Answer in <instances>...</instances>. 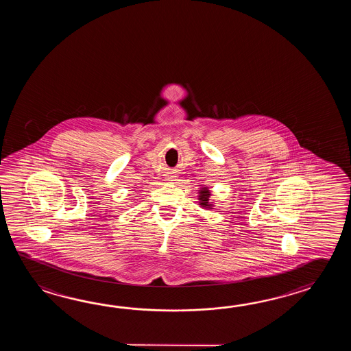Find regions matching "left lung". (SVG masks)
<instances>
[{
	"instance_id": "obj_1",
	"label": "left lung",
	"mask_w": 351,
	"mask_h": 351,
	"mask_svg": "<svg viewBox=\"0 0 351 351\" xmlns=\"http://www.w3.org/2000/svg\"><path fill=\"white\" fill-rule=\"evenodd\" d=\"M199 193H201V195H199V201H201L202 206H203L204 208H209V207H210V204L208 203V189H207V188H203Z\"/></svg>"
}]
</instances>
